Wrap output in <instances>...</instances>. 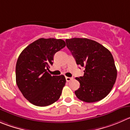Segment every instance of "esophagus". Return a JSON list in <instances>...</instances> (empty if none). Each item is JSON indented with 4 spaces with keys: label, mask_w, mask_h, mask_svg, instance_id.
Here are the masks:
<instances>
[{
    "label": "esophagus",
    "mask_w": 130,
    "mask_h": 130,
    "mask_svg": "<svg viewBox=\"0 0 130 130\" xmlns=\"http://www.w3.org/2000/svg\"><path fill=\"white\" fill-rule=\"evenodd\" d=\"M66 80L67 82H70L71 80H73V78L71 77H66Z\"/></svg>",
    "instance_id": "1"
}]
</instances>
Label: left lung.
Masks as SVG:
<instances>
[{
	"label": "left lung",
	"mask_w": 130,
	"mask_h": 130,
	"mask_svg": "<svg viewBox=\"0 0 130 130\" xmlns=\"http://www.w3.org/2000/svg\"><path fill=\"white\" fill-rule=\"evenodd\" d=\"M66 43L76 64L85 68L84 76L75 78L80 84V88L75 91L76 97L87 103L105 98L117 78V69L110 52L87 38L67 39Z\"/></svg>",
	"instance_id": "obj_1"
}]
</instances>
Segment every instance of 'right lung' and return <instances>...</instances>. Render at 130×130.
Wrapping results in <instances>:
<instances>
[{"label": "right lung", "instance_id": "right-lung-1", "mask_svg": "<svg viewBox=\"0 0 130 130\" xmlns=\"http://www.w3.org/2000/svg\"><path fill=\"white\" fill-rule=\"evenodd\" d=\"M60 39L40 38L22 52L16 65V82L23 96L32 104L46 107L55 103L66 84L64 75L48 73L56 52L65 47Z\"/></svg>", "mask_w": 130, "mask_h": 130}]
</instances>
